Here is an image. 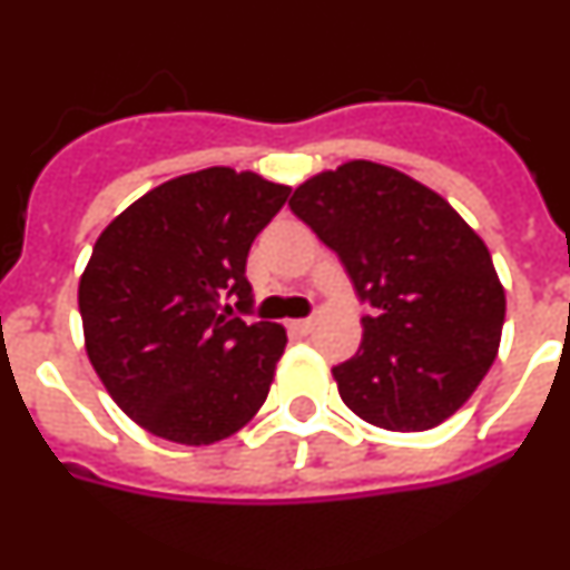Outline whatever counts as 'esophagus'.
<instances>
[{
	"label": "esophagus",
	"mask_w": 570,
	"mask_h": 570,
	"mask_svg": "<svg viewBox=\"0 0 570 570\" xmlns=\"http://www.w3.org/2000/svg\"><path fill=\"white\" fill-rule=\"evenodd\" d=\"M291 331H296V334H311L314 331V320H294L291 322Z\"/></svg>",
	"instance_id": "esophagus-1"
}]
</instances>
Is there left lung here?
<instances>
[{
	"instance_id": "1",
	"label": "left lung",
	"mask_w": 570,
	"mask_h": 570,
	"mask_svg": "<svg viewBox=\"0 0 570 570\" xmlns=\"http://www.w3.org/2000/svg\"><path fill=\"white\" fill-rule=\"evenodd\" d=\"M288 205L374 308L356 356L334 367L342 402L385 431H428L456 414L497 360L505 322L476 230L440 194L365 159L311 176Z\"/></svg>"
}]
</instances>
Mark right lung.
<instances>
[{"label":"right lung","mask_w":570,"mask_h":570,"mask_svg":"<svg viewBox=\"0 0 570 570\" xmlns=\"http://www.w3.org/2000/svg\"><path fill=\"white\" fill-rule=\"evenodd\" d=\"M288 194L250 170L205 168L148 190L99 234L79 279L85 351L154 436L210 445L268 396L285 328L222 308L230 296L254 305L248 250Z\"/></svg>","instance_id":"right-lung-1"}]
</instances>
